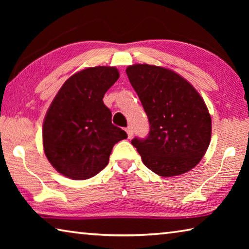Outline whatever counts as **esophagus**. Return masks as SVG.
Instances as JSON below:
<instances>
[{
	"label": "esophagus",
	"instance_id": "esophagus-1",
	"mask_svg": "<svg viewBox=\"0 0 249 249\" xmlns=\"http://www.w3.org/2000/svg\"><path fill=\"white\" fill-rule=\"evenodd\" d=\"M126 133H127V137L128 138H132L133 135H134V130L132 126H128L127 128H126Z\"/></svg>",
	"mask_w": 249,
	"mask_h": 249
}]
</instances>
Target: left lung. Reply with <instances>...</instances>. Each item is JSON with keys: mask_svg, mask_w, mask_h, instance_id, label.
<instances>
[{"mask_svg": "<svg viewBox=\"0 0 249 249\" xmlns=\"http://www.w3.org/2000/svg\"><path fill=\"white\" fill-rule=\"evenodd\" d=\"M126 73L149 122L148 136L134 138L144 165L160 177H175L201 161L212 122L204 100L190 82L163 67L137 64Z\"/></svg>", "mask_w": 249, "mask_h": 249, "instance_id": "obj_1", "label": "left lung"}]
</instances>
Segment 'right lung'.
<instances>
[{
	"label": "right lung",
	"mask_w": 249,
	"mask_h": 249,
	"mask_svg": "<svg viewBox=\"0 0 249 249\" xmlns=\"http://www.w3.org/2000/svg\"><path fill=\"white\" fill-rule=\"evenodd\" d=\"M114 67L86 68L67 80L46 113L43 146L59 174L73 180L98 175L108 163L113 146L127 138L112 124L104 94L119 79Z\"/></svg>",
	"instance_id": "obj_1"
}]
</instances>
